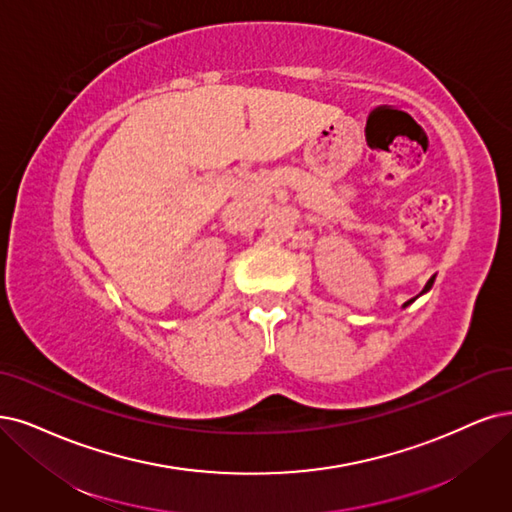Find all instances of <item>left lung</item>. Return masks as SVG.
<instances>
[{
  "label": "left lung",
  "mask_w": 512,
  "mask_h": 512,
  "mask_svg": "<svg viewBox=\"0 0 512 512\" xmlns=\"http://www.w3.org/2000/svg\"><path fill=\"white\" fill-rule=\"evenodd\" d=\"M432 282H434V280H432V278H430V280H428V285H426V287H424V291H422V293H426V291H428V289H430V287H432ZM413 299H415V297H413ZM413 299H409V301H407V304H405V308H407V306H409V304H411V301H413Z\"/></svg>",
  "instance_id": "obj_1"
}]
</instances>
